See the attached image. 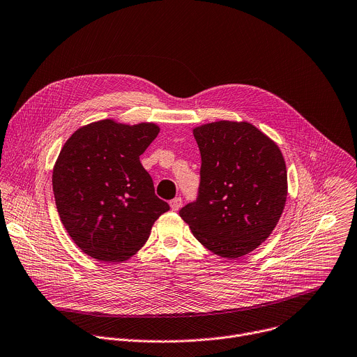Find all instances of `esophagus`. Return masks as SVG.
Returning a JSON list of instances; mask_svg holds the SVG:
<instances>
[{"label": "esophagus", "mask_w": 357, "mask_h": 357, "mask_svg": "<svg viewBox=\"0 0 357 357\" xmlns=\"http://www.w3.org/2000/svg\"><path fill=\"white\" fill-rule=\"evenodd\" d=\"M181 204H183L181 197H176V199H173V200L170 202V207H172L173 211H178L180 207H181Z\"/></svg>", "instance_id": "obj_1"}]
</instances>
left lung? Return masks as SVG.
Here are the masks:
<instances>
[{
  "label": "left lung",
  "instance_id": "8db88e82",
  "mask_svg": "<svg viewBox=\"0 0 357 357\" xmlns=\"http://www.w3.org/2000/svg\"><path fill=\"white\" fill-rule=\"evenodd\" d=\"M192 135L202 153L200 187L180 217L211 252L243 257L261 245L281 218L288 194L284 155L248 122L207 123Z\"/></svg>",
  "mask_w": 357,
  "mask_h": 357
}]
</instances>
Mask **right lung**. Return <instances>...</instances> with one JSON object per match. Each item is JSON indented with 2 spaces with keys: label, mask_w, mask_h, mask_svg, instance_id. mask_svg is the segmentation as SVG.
<instances>
[{
  "label": "right lung",
  "mask_w": 357,
  "mask_h": 357,
  "mask_svg": "<svg viewBox=\"0 0 357 357\" xmlns=\"http://www.w3.org/2000/svg\"><path fill=\"white\" fill-rule=\"evenodd\" d=\"M158 132L154 123L105 119L77 129L63 144L52 173L55 203L70 238L89 257L109 264L129 259L170 210L140 163Z\"/></svg>",
  "instance_id": "obj_1"
}]
</instances>
